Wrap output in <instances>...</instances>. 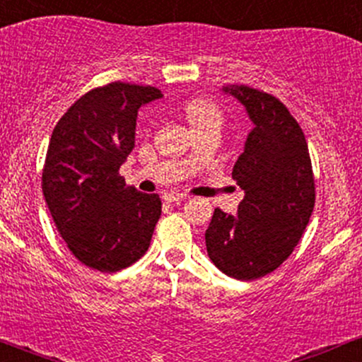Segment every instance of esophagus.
I'll return each mask as SVG.
<instances>
[{
  "label": "esophagus",
  "mask_w": 362,
  "mask_h": 362,
  "mask_svg": "<svg viewBox=\"0 0 362 362\" xmlns=\"http://www.w3.org/2000/svg\"><path fill=\"white\" fill-rule=\"evenodd\" d=\"M165 202H170V204H180L182 201H185L187 195L178 194V192H167L163 195Z\"/></svg>",
  "instance_id": "1"
}]
</instances>
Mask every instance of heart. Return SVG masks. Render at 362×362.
Listing matches in <instances>:
<instances>
[{
  "instance_id": "heart-1",
  "label": "heart",
  "mask_w": 362,
  "mask_h": 362,
  "mask_svg": "<svg viewBox=\"0 0 362 362\" xmlns=\"http://www.w3.org/2000/svg\"><path fill=\"white\" fill-rule=\"evenodd\" d=\"M185 117L192 129H197L211 122H221V112L213 102L194 98L185 105Z\"/></svg>"
}]
</instances>
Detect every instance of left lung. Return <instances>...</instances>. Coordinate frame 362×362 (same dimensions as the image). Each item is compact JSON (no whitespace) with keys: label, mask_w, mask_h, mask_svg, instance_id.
Masks as SVG:
<instances>
[{"label":"left lung","mask_w":362,"mask_h":362,"mask_svg":"<svg viewBox=\"0 0 362 362\" xmlns=\"http://www.w3.org/2000/svg\"><path fill=\"white\" fill-rule=\"evenodd\" d=\"M223 93L242 103L253 129L233 167L243 201L236 214L214 209L206 247L219 271L253 281L276 271L300 242L315 206L313 170L305 134L284 103L245 85Z\"/></svg>","instance_id":"8db88e82"}]
</instances>
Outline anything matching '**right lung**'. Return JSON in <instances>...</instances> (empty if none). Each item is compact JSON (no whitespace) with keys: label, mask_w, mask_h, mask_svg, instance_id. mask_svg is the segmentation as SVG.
<instances>
[{"label":"right lung","mask_w":362,"mask_h":362,"mask_svg":"<svg viewBox=\"0 0 362 362\" xmlns=\"http://www.w3.org/2000/svg\"><path fill=\"white\" fill-rule=\"evenodd\" d=\"M161 97L153 86L109 83L78 98L54 127L42 192L57 231L86 267L117 272L148 250L161 201L127 187L119 168L134 149L138 110Z\"/></svg>","instance_id":"1"}]
</instances>
